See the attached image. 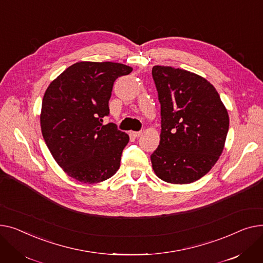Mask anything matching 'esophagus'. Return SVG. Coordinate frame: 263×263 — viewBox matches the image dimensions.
Returning <instances> with one entry per match:
<instances>
[{
	"label": "esophagus",
	"mask_w": 263,
	"mask_h": 263,
	"mask_svg": "<svg viewBox=\"0 0 263 263\" xmlns=\"http://www.w3.org/2000/svg\"><path fill=\"white\" fill-rule=\"evenodd\" d=\"M141 134H142L141 132H130V133H129V135H130L132 137H134V138L140 137V135H141Z\"/></svg>",
	"instance_id": "34e87169"
}]
</instances>
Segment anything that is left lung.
<instances>
[{
	"mask_svg": "<svg viewBox=\"0 0 263 263\" xmlns=\"http://www.w3.org/2000/svg\"><path fill=\"white\" fill-rule=\"evenodd\" d=\"M161 105V134L151 161L163 181L186 184L206 175L225 146L229 117L215 88L183 69H152Z\"/></svg>",
	"mask_w": 263,
	"mask_h": 263,
	"instance_id": "obj_1",
	"label": "left lung"
}]
</instances>
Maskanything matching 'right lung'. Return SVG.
Returning <instances> with one entry per match:
<instances>
[{"instance_id": "1", "label": "right lung", "mask_w": 263, "mask_h": 263, "mask_svg": "<svg viewBox=\"0 0 263 263\" xmlns=\"http://www.w3.org/2000/svg\"><path fill=\"white\" fill-rule=\"evenodd\" d=\"M133 71L117 63L79 61L46 88L40 126L46 146L64 172L81 182L110 178L120 167L127 134L103 118L109 115L115 81Z\"/></svg>"}]
</instances>
